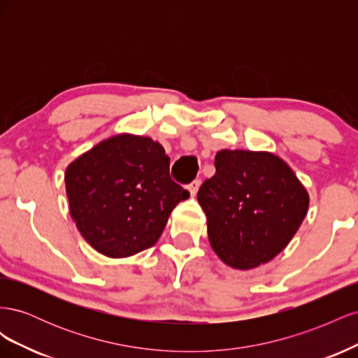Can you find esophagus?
Instances as JSON below:
<instances>
[{
  "label": "esophagus",
  "mask_w": 358,
  "mask_h": 358,
  "mask_svg": "<svg viewBox=\"0 0 358 358\" xmlns=\"http://www.w3.org/2000/svg\"><path fill=\"white\" fill-rule=\"evenodd\" d=\"M200 183H201V180H200V179H196V180H192V182L189 183V185L187 187L188 191L191 192V196H196L199 188H200Z\"/></svg>",
  "instance_id": "obj_1"
}]
</instances>
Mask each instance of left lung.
Instances as JSON below:
<instances>
[{"mask_svg":"<svg viewBox=\"0 0 358 358\" xmlns=\"http://www.w3.org/2000/svg\"><path fill=\"white\" fill-rule=\"evenodd\" d=\"M215 167L197 192L213 251L239 270L273 259L305 220L308 191L287 162L270 152L222 149Z\"/></svg>","mask_w":358,"mask_h":358,"instance_id":"8db88e82","label":"left lung"}]
</instances>
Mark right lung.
I'll list each match as a JSON object with an SVG mask.
<instances>
[{"label":"right lung","mask_w":358,"mask_h":358,"mask_svg":"<svg viewBox=\"0 0 358 358\" xmlns=\"http://www.w3.org/2000/svg\"><path fill=\"white\" fill-rule=\"evenodd\" d=\"M170 158L150 137L117 134L66 170L70 215L95 251L110 258L154 246L189 192L170 178Z\"/></svg>","instance_id":"add662e5"}]
</instances>
